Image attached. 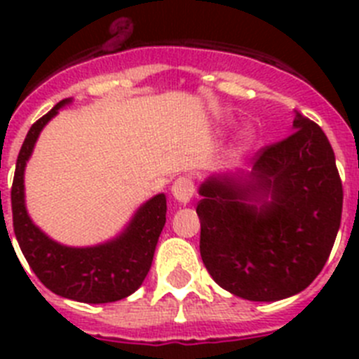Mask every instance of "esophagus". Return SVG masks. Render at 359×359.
Here are the masks:
<instances>
[{
	"mask_svg": "<svg viewBox=\"0 0 359 359\" xmlns=\"http://www.w3.org/2000/svg\"><path fill=\"white\" fill-rule=\"evenodd\" d=\"M194 182L190 180V177L187 176H182L177 177L176 182H174L172 185V196L176 201L183 203V205H187V203L192 199V196H194Z\"/></svg>",
	"mask_w": 359,
	"mask_h": 359,
	"instance_id": "obj_1",
	"label": "esophagus"
}]
</instances>
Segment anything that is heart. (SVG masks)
I'll return each instance as SVG.
<instances>
[{"instance_id": "obj_1", "label": "heart", "mask_w": 359, "mask_h": 359, "mask_svg": "<svg viewBox=\"0 0 359 359\" xmlns=\"http://www.w3.org/2000/svg\"><path fill=\"white\" fill-rule=\"evenodd\" d=\"M253 142H255V136H253V133H244L243 136H241V149H248L252 147Z\"/></svg>"}]
</instances>
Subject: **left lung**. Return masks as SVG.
I'll return each instance as SVG.
<instances>
[{
	"label": "left lung",
	"mask_w": 359,
	"mask_h": 359,
	"mask_svg": "<svg viewBox=\"0 0 359 359\" xmlns=\"http://www.w3.org/2000/svg\"><path fill=\"white\" fill-rule=\"evenodd\" d=\"M293 133L261 149L250 172L224 170L199 187V252L223 290L275 302L306 290L329 259L344 189L318 123L294 111Z\"/></svg>",
	"instance_id": "1"
}]
</instances>
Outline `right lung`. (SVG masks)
I'll return each mask as SVG.
<instances>
[{
  "instance_id": "add662e5",
  "label": "right lung",
  "mask_w": 359,
  "mask_h": 359,
  "mask_svg": "<svg viewBox=\"0 0 359 359\" xmlns=\"http://www.w3.org/2000/svg\"><path fill=\"white\" fill-rule=\"evenodd\" d=\"M69 102L72 98L55 104L21 145L11 192L14 233L28 266L50 291L77 302H116L135 293L147 277L165 226L167 198L156 194L145 201L118 236L95 246H66L36 226L25 205V167L44 126Z\"/></svg>"
}]
</instances>
